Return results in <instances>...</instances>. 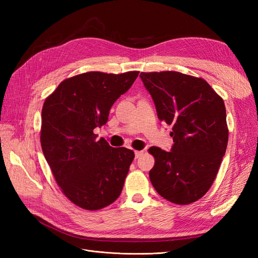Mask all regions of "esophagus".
Segmentation results:
<instances>
[{"label":"esophagus","instance_id":"1","mask_svg":"<svg viewBox=\"0 0 258 258\" xmlns=\"http://www.w3.org/2000/svg\"><path fill=\"white\" fill-rule=\"evenodd\" d=\"M142 154H143L142 151H135V155H136V158H137V159L141 157Z\"/></svg>","mask_w":258,"mask_h":258}]
</instances>
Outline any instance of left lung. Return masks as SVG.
<instances>
[{
  "label": "left lung",
  "instance_id": "obj_1",
  "mask_svg": "<svg viewBox=\"0 0 258 258\" xmlns=\"http://www.w3.org/2000/svg\"><path fill=\"white\" fill-rule=\"evenodd\" d=\"M161 121L172 126L171 152L150 147L151 182L161 197L189 205L212 186L228 143L223 99L200 77L175 71L140 74Z\"/></svg>",
  "mask_w": 258,
  "mask_h": 258
}]
</instances>
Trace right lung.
<instances>
[{"instance_id":"add662e5","label":"right lung","mask_w":258,"mask_h":258,"mask_svg":"<svg viewBox=\"0 0 258 258\" xmlns=\"http://www.w3.org/2000/svg\"><path fill=\"white\" fill-rule=\"evenodd\" d=\"M138 75V71L83 73L61 82L45 100L44 156L62 192L82 209H103L122 190L135 153L98 140L93 130L106 123L112 105Z\"/></svg>"}]
</instances>
